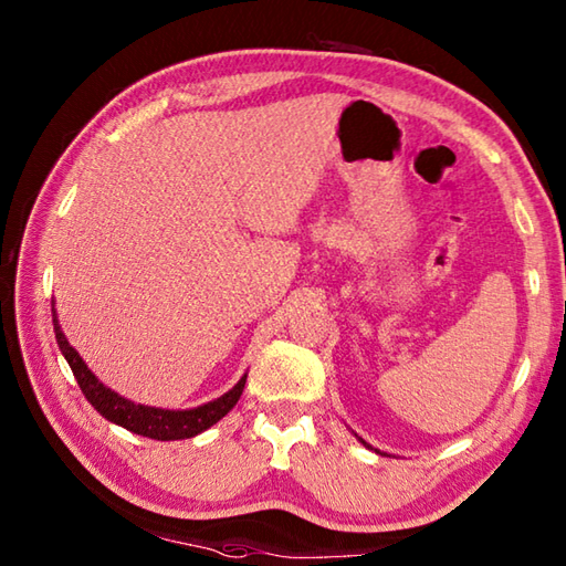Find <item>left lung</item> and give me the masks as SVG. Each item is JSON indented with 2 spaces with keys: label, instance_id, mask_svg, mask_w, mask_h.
<instances>
[{
  "label": "left lung",
  "instance_id": "obj_1",
  "mask_svg": "<svg viewBox=\"0 0 566 566\" xmlns=\"http://www.w3.org/2000/svg\"><path fill=\"white\" fill-rule=\"evenodd\" d=\"M355 438H357V440H359V442H363V444H365V448H367V450H375V448H371V444H369V442H365V440H363V438H359V436H357V432H355ZM377 452H379V450H377ZM379 454H387V452H379Z\"/></svg>",
  "mask_w": 566,
  "mask_h": 566
}]
</instances>
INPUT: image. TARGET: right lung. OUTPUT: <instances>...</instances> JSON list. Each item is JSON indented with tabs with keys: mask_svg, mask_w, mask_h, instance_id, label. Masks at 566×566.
Returning <instances> with one entry per match:
<instances>
[{
	"mask_svg": "<svg viewBox=\"0 0 566 566\" xmlns=\"http://www.w3.org/2000/svg\"><path fill=\"white\" fill-rule=\"evenodd\" d=\"M53 331H55V340L60 353L65 355L67 365L75 375L82 394L87 396V401L97 408V411L112 420V423L122 426L136 436L143 438H153V440H185V438H195L199 432L211 428L213 423L231 411V408L238 403L240 394L245 389V379L243 375L238 379L233 389H228L219 399H213L209 403H201L197 408H185V411H172V408H158V406H143L126 399V396L116 394L114 389L106 387L97 379V375L87 367V363L80 357V353L72 347L65 338L63 328L57 323L55 314V302H53Z\"/></svg>",
	"mask_w": 566,
	"mask_h": 566,
	"instance_id": "obj_1",
	"label": "right lung"
}]
</instances>
